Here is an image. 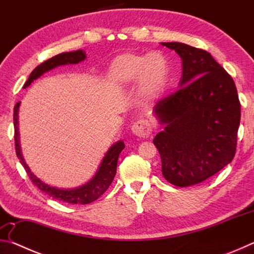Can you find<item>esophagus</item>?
<instances>
[{
    "label": "esophagus",
    "mask_w": 254,
    "mask_h": 254,
    "mask_svg": "<svg viewBox=\"0 0 254 254\" xmlns=\"http://www.w3.org/2000/svg\"><path fill=\"white\" fill-rule=\"evenodd\" d=\"M131 131L134 135L139 136V137H148L150 134H151V127L150 124L144 121V120H140V121L135 122L133 124L131 127Z\"/></svg>",
    "instance_id": "1"
}]
</instances>
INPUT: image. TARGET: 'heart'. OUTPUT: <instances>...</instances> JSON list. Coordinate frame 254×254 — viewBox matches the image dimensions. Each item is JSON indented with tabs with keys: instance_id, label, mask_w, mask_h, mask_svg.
<instances>
[{
	"instance_id": "obj_1",
	"label": "heart",
	"mask_w": 254,
	"mask_h": 254,
	"mask_svg": "<svg viewBox=\"0 0 254 254\" xmlns=\"http://www.w3.org/2000/svg\"><path fill=\"white\" fill-rule=\"evenodd\" d=\"M112 87L124 89L136 81L135 100L139 106L150 109L161 100L169 81V66L160 53L148 55L126 53L118 56L107 70Z\"/></svg>"
}]
</instances>
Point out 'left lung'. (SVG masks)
I'll list each match as a JSON object with an SVG mask.
<instances>
[{
  "label": "left lung",
  "mask_w": 254,
  "mask_h": 254,
  "mask_svg": "<svg viewBox=\"0 0 254 254\" xmlns=\"http://www.w3.org/2000/svg\"><path fill=\"white\" fill-rule=\"evenodd\" d=\"M182 58L179 91L154 106L162 127L154 136L162 175L170 184H199L233 160L241 120L234 80L207 51L161 42Z\"/></svg>",
  "instance_id": "left-lung-1"
}]
</instances>
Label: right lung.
<instances>
[{
  "label": "right lung",
  "mask_w": 254,
  "mask_h": 254,
  "mask_svg": "<svg viewBox=\"0 0 254 254\" xmlns=\"http://www.w3.org/2000/svg\"><path fill=\"white\" fill-rule=\"evenodd\" d=\"M86 59V53L84 50H76L71 51V53H63L59 54L55 57L46 60L45 63H42L41 65L36 67V69L30 74L28 80L25 81L23 88H27L33 80L39 78L45 72L49 71L54 68L58 66L64 65H75L83 60ZM20 103H16L14 106V114H13V123H14V140H15V152L18 156L21 165L24 167L25 171L29 176V178L32 180V183L40 189V190L45 191L46 194L54 197V198L65 201V203L70 204H89L92 201L96 200L98 197L104 194L106 189L110 187V185L113 182L117 174V166L119 156L121 153L122 150L124 149V142L122 140L118 141V142L113 143L107 150L105 156L103 157L102 161L98 166L95 175L88 180L87 183H85L81 186L75 187V188H59L51 186L45 182H42L40 178H38L36 175L31 173L29 166L25 162L22 150H21V143H20V132H19V109H20Z\"/></svg>",
  "instance_id": "right-lung-1"
}]
</instances>
